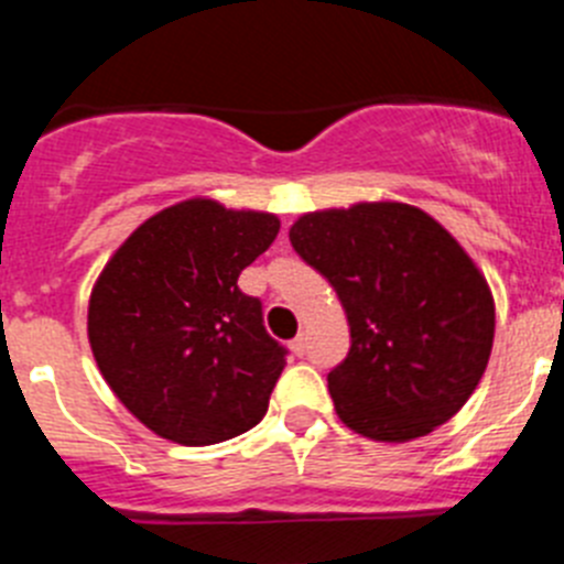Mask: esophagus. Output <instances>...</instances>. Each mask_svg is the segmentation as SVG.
Masks as SVG:
<instances>
[{"instance_id":"obj_1","label":"esophagus","mask_w":564,"mask_h":564,"mask_svg":"<svg viewBox=\"0 0 564 564\" xmlns=\"http://www.w3.org/2000/svg\"><path fill=\"white\" fill-rule=\"evenodd\" d=\"M291 350L296 352V356H305V336H296L291 341Z\"/></svg>"}]
</instances>
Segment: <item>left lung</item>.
I'll use <instances>...</instances> for the list:
<instances>
[{"mask_svg":"<svg viewBox=\"0 0 564 564\" xmlns=\"http://www.w3.org/2000/svg\"><path fill=\"white\" fill-rule=\"evenodd\" d=\"M291 246L336 291L350 352L327 376L358 435L406 443L460 412L495 344V296L475 259L406 203L302 214Z\"/></svg>","mask_w":564,"mask_h":564,"instance_id":"left-lung-1","label":"left lung"}]
</instances>
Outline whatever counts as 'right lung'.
<instances>
[{
  "instance_id": "obj_1",
  "label": "right lung",
  "mask_w": 564,
  "mask_h": 564,
  "mask_svg": "<svg viewBox=\"0 0 564 564\" xmlns=\"http://www.w3.org/2000/svg\"><path fill=\"white\" fill-rule=\"evenodd\" d=\"M276 234V214L192 197L141 223L98 273L89 347L109 390L154 435L212 446L268 412L285 347L237 279Z\"/></svg>"
}]
</instances>
